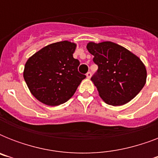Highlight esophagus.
<instances>
[{"label": "esophagus", "mask_w": 158, "mask_h": 158, "mask_svg": "<svg viewBox=\"0 0 158 158\" xmlns=\"http://www.w3.org/2000/svg\"><path fill=\"white\" fill-rule=\"evenodd\" d=\"M86 76H87V78H88V79H90V78H91V76H92L91 72H90V71L88 72V73L86 74Z\"/></svg>", "instance_id": "1"}]
</instances>
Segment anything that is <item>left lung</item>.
<instances>
[{
    "mask_svg": "<svg viewBox=\"0 0 158 158\" xmlns=\"http://www.w3.org/2000/svg\"><path fill=\"white\" fill-rule=\"evenodd\" d=\"M98 71L91 80L99 96L108 105L121 106L131 101L146 83L147 71L141 60L126 48L111 42L89 43Z\"/></svg>",
    "mask_w": 158,
    "mask_h": 158,
    "instance_id": "obj_1",
    "label": "left lung"
}]
</instances>
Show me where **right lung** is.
Instances as JSON below:
<instances>
[{
	"mask_svg": "<svg viewBox=\"0 0 158 158\" xmlns=\"http://www.w3.org/2000/svg\"><path fill=\"white\" fill-rule=\"evenodd\" d=\"M75 48V43L62 41L46 46L28 58L23 79L38 101L48 106L64 103L86 78L78 71L79 60L73 57Z\"/></svg>",
	"mask_w": 158,
	"mask_h": 158,
	"instance_id": "right-lung-1",
	"label": "right lung"
}]
</instances>
